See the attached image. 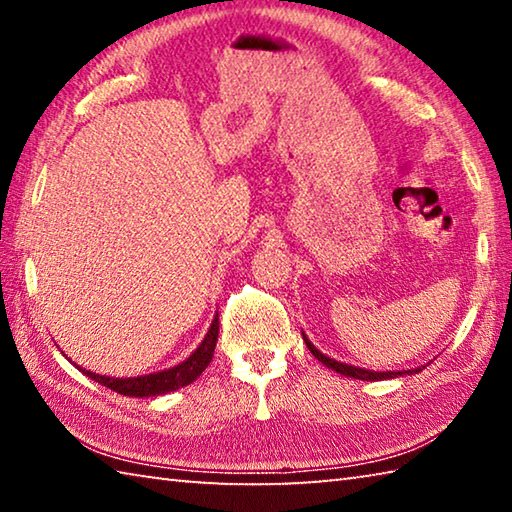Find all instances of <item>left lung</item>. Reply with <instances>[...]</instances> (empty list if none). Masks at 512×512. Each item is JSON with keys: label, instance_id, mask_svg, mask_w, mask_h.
<instances>
[{"label": "left lung", "instance_id": "obj_1", "mask_svg": "<svg viewBox=\"0 0 512 512\" xmlns=\"http://www.w3.org/2000/svg\"><path fill=\"white\" fill-rule=\"evenodd\" d=\"M302 339H305L309 352L314 354V357L323 363V366L332 368L336 372H341L345 377H354V379H361V381H381V379H395V377H404V375H413V372H420L424 366L420 368H413V370H391V372H375V370H366V368H357V366H350V363H341L336 359H329L327 354L320 352L314 343H311L305 334H302Z\"/></svg>", "mask_w": 512, "mask_h": 512}]
</instances>
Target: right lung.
<instances>
[{
  "instance_id": "add662e5",
  "label": "right lung",
  "mask_w": 512,
  "mask_h": 512,
  "mask_svg": "<svg viewBox=\"0 0 512 512\" xmlns=\"http://www.w3.org/2000/svg\"><path fill=\"white\" fill-rule=\"evenodd\" d=\"M216 341H219V314L214 316L201 345H198V348L189 354L183 363H178V366L173 368L149 372V375H140V377H106V375H97V372L76 366V363L74 366L79 368L85 377L99 381L101 386H106L115 393L128 395V397H155V395L178 391V388L189 386L192 381L201 377V372L210 366V361L214 357Z\"/></svg>"
}]
</instances>
